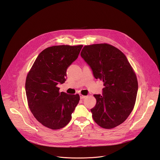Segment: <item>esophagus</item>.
<instances>
[{
	"label": "esophagus",
	"instance_id": "esophagus-1",
	"mask_svg": "<svg viewBox=\"0 0 160 160\" xmlns=\"http://www.w3.org/2000/svg\"><path fill=\"white\" fill-rule=\"evenodd\" d=\"M80 98L81 99H83L85 98L86 96H83V95H82V94H80Z\"/></svg>",
	"mask_w": 160,
	"mask_h": 160
}]
</instances>
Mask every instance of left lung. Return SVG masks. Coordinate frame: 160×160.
<instances>
[{
	"instance_id": "left-lung-1",
	"label": "left lung",
	"mask_w": 160,
	"mask_h": 160,
	"mask_svg": "<svg viewBox=\"0 0 160 160\" xmlns=\"http://www.w3.org/2000/svg\"><path fill=\"white\" fill-rule=\"evenodd\" d=\"M96 79L104 82L102 94H95L90 109L95 122L112 128L124 122L133 109L138 90L136 75L125 54L108 43L85 45L80 54Z\"/></svg>"
}]
</instances>
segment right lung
<instances>
[{"label": "right lung", "instance_id": "right-lung-1", "mask_svg": "<svg viewBox=\"0 0 160 160\" xmlns=\"http://www.w3.org/2000/svg\"><path fill=\"white\" fill-rule=\"evenodd\" d=\"M82 47L62 45L46 48L28 73L25 90L28 106L45 127L60 129L71 120L80 96L59 92L57 85L65 82L67 68L77 59Z\"/></svg>", "mask_w": 160, "mask_h": 160}]
</instances>
